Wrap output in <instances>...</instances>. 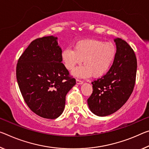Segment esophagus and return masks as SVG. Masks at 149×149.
I'll return each mask as SVG.
<instances>
[{
    "label": "esophagus",
    "mask_w": 149,
    "mask_h": 149,
    "mask_svg": "<svg viewBox=\"0 0 149 149\" xmlns=\"http://www.w3.org/2000/svg\"><path fill=\"white\" fill-rule=\"evenodd\" d=\"M84 82L81 81V80H79V79H76V84H78V85H81L83 84Z\"/></svg>",
    "instance_id": "1"
}]
</instances>
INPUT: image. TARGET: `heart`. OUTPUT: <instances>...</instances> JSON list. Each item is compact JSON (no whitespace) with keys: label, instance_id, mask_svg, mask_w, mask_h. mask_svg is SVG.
<instances>
[{"label":"heart","instance_id":"b5f03b06","mask_svg":"<svg viewBox=\"0 0 149 149\" xmlns=\"http://www.w3.org/2000/svg\"><path fill=\"white\" fill-rule=\"evenodd\" d=\"M116 55V48L112 43L97 40H85L75 44L74 49L65 48L62 53V59L65 68L72 71L75 66L84 65L73 72L79 77L103 76L111 67Z\"/></svg>","mask_w":149,"mask_h":149}]
</instances>
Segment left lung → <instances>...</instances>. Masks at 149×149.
<instances>
[{"mask_svg":"<svg viewBox=\"0 0 149 149\" xmlns=\"http://www.w3.org/2000/svg\"><path fill=\"white\" fill-rule=\"evenodd\" d=\"M116 55L110 70L92 82L93 93L87 100L91 111L97 116L109 115L129 100L135 84L137 62L133 49L119 38L114 39Z\"/></svg>","mask_w":149,"mask_h":149,"instance_id":"left-lung-1","label":"left lung"}]
</instances>
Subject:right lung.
Returning <instances> with one entry per match:
<instances>
[{
    "mask_svg": "<svg viewBox=\"0 0 149 149\" xmlns=\"http://www.w3.org/2000/svg\"><path fill=\"white\" fill-rule=\"evenodd\" d=\"M62 52L57 37L38 38L25 49L16 65V79L26 103L46 119L62 115L65 96L75 85L62 63Z\"/></svg>",
    "mask_w": 149,
    "mask_h": 149,
    "instance_id": "right-lung-1",
    "label": "right lung"
}]
</instances>
